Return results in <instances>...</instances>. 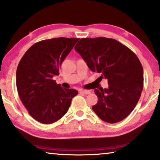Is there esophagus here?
<instances>
[{
    "label": "esophagus",
    "instance_id": "1",
    "mask_svg": "<svg viewBox=\"0 0 160 160\" xmlns=\"http://www.w3.org/2000/svg\"><path fill=\"white\" fill-rule=\"evenodd\" d=\"M80 92H82V93H83V94H90V92L89 91V90H81Z\"/></svg>",
    "mask_w": 160,
    "mask_h": 160
}]
</instances>
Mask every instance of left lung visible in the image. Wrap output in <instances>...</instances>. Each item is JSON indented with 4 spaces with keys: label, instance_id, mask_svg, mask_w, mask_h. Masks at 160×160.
Here are the masks:
<instances>
[{
    "label": "left lung",
    "instance_id": "8db88e82",
    "mask_svg": "<svg viewBox=\"0 0 160 160\" xmlns=\"http://www.w3.org/2000/svg\"><path fill=\"white\" fill-rule=\"evenodd\" d=\"M75 50L92 71L108 80L107 89H95L98 102L92 109L99 118L115 123L136 106L143 88V68L137 56L117 40L103 37L82 38Z\"/></svg>",
    "mask_w": 160,
    "mask_h": 160
}]
</instances>
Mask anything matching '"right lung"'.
<instances>
[{
  "label": "right lung",
  "mask_w": 160,
  "mask_h": 160,
  "mask_svg": "<svg viewBox=\"0 0 160 160\" xmlns=\"http://www.w3.org/2000/svg\"><path fill=\"white\" fill-rule=\"evenodd\" d=\"M79 40L58 37L35 43L24 54L16 72L19 97L32 118L44 124L53 123L67 113L78 94L62 88L53 80L66 56Z\"/></svg>",
  "instance_id": "right-lung-1"
}]
</instances>
